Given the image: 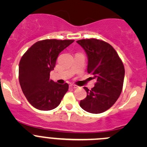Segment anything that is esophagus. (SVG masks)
Wrapping results in <instances>:
<instances>
[{"label": "esophagus", "mask_w": 147, "mask_h": 147, "mask_svg": "<svg viewBox=\"0 0 147 147\" xmlns=\"http://www.w3.org/2000/svg\"><path fill=\"white\" fill-rule=\"evenodd\" d=\"M69 87H70V88H72V89H75L78 87V86L75 85V84H69Z\"/></svg>", "instance_id": "1"}]
</instances>
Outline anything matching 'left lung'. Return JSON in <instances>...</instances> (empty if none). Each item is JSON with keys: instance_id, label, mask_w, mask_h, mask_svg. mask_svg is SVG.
I'll return each mask as SVG.
<instances>
[{"instance_id": "left-lung-1", "label": "left lung", "mask_w": 147, "mask_h": 147, "mask_svg": "<svg viewBox=\"0 0 147 147\" xmlns=\"http://www.w3.org/2000/svg\"><path fill=\"white\" fill-rule=\"evenodd\" d=\"M88 58L87 72L97 80L94 87L87 92L80 106L86 112L100 114L109 109L119 98L124 78V67L112 45L100 40L83 39L77 41Z\"/></svg>"}]
</instances>
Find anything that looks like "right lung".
I'll use <instances>...</instances> for the list:
<instances>
[{"label":"right lung","mask_w":147,"mask_h":147,"mask_svg":"<svg viewBox=\"0 0 147 147\" xmlns=\"http://www.w3.org/2000/svg\"><path fill=\"white\" fill-rule=\"evenodd\" d=\"M74 42L72 40L47 39L33 44L19 63V82L23 94L32 106L51 110L61 102L69 86L50 79L59 54Z\"/></svg>","instance_id":"1"}]
</instances>
